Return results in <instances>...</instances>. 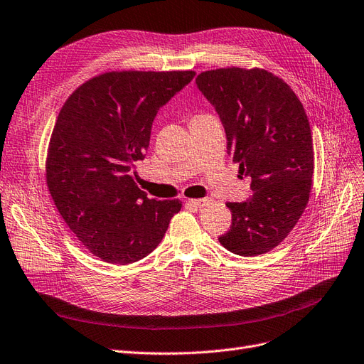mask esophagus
<instances>
[{"instance_id":"obj_1","label":"esophagus","mask_w":364,"mask_h":364,"mask_svg":"<svg viewBox=\"0 0 364 364\" xmlns=\"http://www.w3.org/2000/svg\"><path fill=\"white\" fill-rule=\"evenodd\" d=\"M188 203H190L191 206H196V208L201 209V208H206V206H209L210 198H193V200H190Z\"/></svg>"}]
</instances>
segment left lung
<instances>
[{
  "label": "left lung",
  "mask_w": 364,
  "mask_h": 364,
  "mask_svg": "<svg viewBox=\"0 0 364 364\" xmlns=\"http://www.w3.org/2000/svg\"><path fill=\"white\" fill-rule=\"evenodd\" d=\"M196 83L220 116L227 154L240 176L251 178L252 196L227 203L231 227L218 240L242 257L264 254L288 236L308 205L314 146L306 112L266 70H210Z\"/></svg>",
  "instance_id": "obj_1"
}]
</instances>
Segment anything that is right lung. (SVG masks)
I'll return each instance as SVG.
<instances>
[{"label":"right lung","instance_id":"right-lung-1","mask_svg":"<svg viewBox=\"0 0 364 364\" xmlns=\"http://www.w3.org/2000/svg\"><path fill=\"white\" fill-rule=\"evenodd\" d=\"M194 71H119L73 92L50 137L46 179L56 209L86 250L113 264L149 255L179 200H154L132 176L143 161L158 110Z\"/></svg>","mask_w":364,"mask_h":364}]
</instances>
